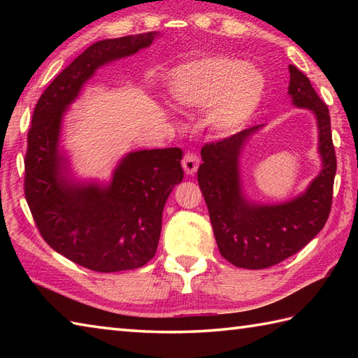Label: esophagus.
Here are the masks:
<instances>
[{"mask_svg":"<svg viewBox=\"0 0 358 358\" xmlns=\"http://www.w3.org/2000/svg\"><path fill=\"white\" fill-rule=\"evenodd\" d=\"M183 169L187 175H194L196 172V169H199V164H200V158L196 157L195 154H192V152H187V154H185L183 157Z\"/></svg>","mask_w":358,"mask_h":358,"instance_id":"esophagus-1","label":"esophagus"}]
</instances>
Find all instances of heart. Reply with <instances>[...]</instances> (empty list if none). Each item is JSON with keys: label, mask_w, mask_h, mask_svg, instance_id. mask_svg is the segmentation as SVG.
<instances>
[{"label": "heart", "mask_w": 358, "mask_h": 358, "mask_svg": "<svg viewBox=\"0 0 358 358\" xmlns=\"http://www.w3.org/2000/svg\"><path fill=\"white\" fill-rule=\"evenodd\" d=\"M169 89L181 108L208 110L210 127L229 135L254 117L263 98L264 80L241 59L214 55L178 67L171 75Z\"/></svg>", "instance_id": "obj_1"}]
</instances>
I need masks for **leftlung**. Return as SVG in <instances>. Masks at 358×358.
Instances as JSON below:
<instances>
[{"instance_id": "obj_1", "label": "left lung", "mask_w": 358, "mask_h": 358, "mask_svg": "<svg viewBox=\"0 0 358 358\" xmlns=\"http://www.w3.org/2000/svg\"><path fill=\"white\" fill-rule=\"evenodd\" d=\"M287 92L296 108L313 110L318 127L322 171L303 194L280 204H258L243 194L240 155L255 126L220 141L204 144L199 185L208 204L217 245L237 268L264 269L299 252L323 229L332 206L337 171L329 109L317 95L309 78L289 66Z\"/></svg>"}]
</instances>
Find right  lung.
I'll return each mask as SVG.
<instances>
[{"instance_id":"add662e5","label":"right lung","mask_w":358,"mask_h":358,"mask_svg":"<svg viewBox=\"0 0 358 358\" xmlns=\"http://www.w3.org/2000/svg\"><path fill=\"white\" fill-rule=\"evenodd\" d=\"M158 32L103 40L78 55L38 100L27 134L24 194L38 231L58 254L96 272L136 269L157 252L163 208L183 180L180 148L129 152L109 185L69 177L59 150L67 108L98 67L146 49Z\"/></svg>"}]
</instances>
